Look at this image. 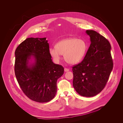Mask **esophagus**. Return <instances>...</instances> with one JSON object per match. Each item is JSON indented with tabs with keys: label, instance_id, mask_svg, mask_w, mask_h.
Here are the masks:
<instances>
[{
	"label": "esophagus",
	"instance_id": "1",
	"mask_svg": "<svg viewBox=\"0 0 123 123\" xmlns=\"http://www.w3.org/2000/svg\"><path fill=\"white\" fill-rule=\"evenodd\" d=\"M64 70H65V72H68V71H69V69H68V68H65V69H64Z\"/></svg>",
	"mask_w": 123,
	"mask_h": 123
}]
</instances>
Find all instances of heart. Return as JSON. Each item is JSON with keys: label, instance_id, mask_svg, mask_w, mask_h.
<instances>
[{"label": "heart", "instance_id": "1", "mask_svg": "<svg viewBox=\"0 0 123 123\" xmlns=\"http://www.w3.org/2000/svg\"><path fill=\"white\" fill-rule=\"evenodd\" d=\"M87 50V45L83 40L75 37L63 39L56 44L55 48H51L49 52L56 62L61 59L64 54L65 60L69 64H75L84 57Z\"/></svg>", "mask_w": 123, "mask_h": 123}]
</instances>
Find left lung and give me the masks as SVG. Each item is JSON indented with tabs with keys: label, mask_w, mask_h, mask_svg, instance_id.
<instances>
[{
	"label": "left lung",
	"mask_w": 123,
	"mask_h": 123,
	"mask_svg": "<svg viewBox=\"0 0 123 123\" xmlns=\"http://www.w3.org/2000/svg\"><path fill=\"white\" fill-rule=\"evenodd\" d=\"M91 44L83 60L72 67L73 86L80 95L91 97L105 87L113 66L111 45L103 36L87 30Z\"/></svg>",
	"instance_id": "obj_1"
}]
</instances>
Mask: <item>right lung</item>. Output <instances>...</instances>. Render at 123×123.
Listing matches in <instances>:
<instances>
[{
    "label": "right lung",
    "instance_id": "right-lung-1",
    "mask_svg": "<svg viewBox=\"0 0 123 123\" xmlns=\"http://www.w3.org/2000/svg\"><path fill=\"white\" fill-rule=\"evenodd\" d=\"M15 74L25 94L35 102L52 99L57 91V80L64 74L62 65L52 61L46 38H28L15 52ZM33 57L35 62L29 64Z\"/></svg>",
    "mask_w": 123,
    "mask_h": 123
}]
</instances>
